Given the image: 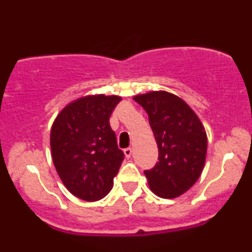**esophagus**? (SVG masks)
Returning a JSON list of instances; mask_svg holds the SVG:
<instances>
[{
  "mask_svg": "<svg viewBox=\"0 0 252 252\" xmlns=\"http://www.w3.org/2000/svg\"><path fill=\"white\" fill-rule=\"evenodd\" d=\"M131 154H132V149L131 148H126L124 149V155H126V158H130V156H131Z\"/></svg>",
  "mask_w": 252,
  "mask_h": 252,
  "instance_id": "esophagus-1",
  "label": "esophagus"
}]
</instances>
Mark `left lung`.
<instances>
[{"instance_id": "left-lung-1", "label": "left lung", "mask_w": 252, "mask_h": 252, "mask_svg": "<svg viewBox=\"0 0 252 252\" xmlns=\"http://www.w3.org/2000/svg\"><path fill=\"white\" fill-rule=\"evenodd\" d=\"M149 117L158 148V162L144 170L153 193L172 199L184 194L200 176L207 152V136L195 112L180 97L152 91L134 97Z\"/></svg>"}]
</instances>
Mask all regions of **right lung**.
<instances>
[{
    "label": "right lung",
    "instance_id": "obj_1",
    "mask_svg": "<svg viewBox=\"0 0 252 252\" xmlns=\"http://www.w3.org/2000/svg\"><path fill=\"white\" fill-rule=\"evenodd\" d=\"M121 99L105 94L78 98L52 126L54 167L66 189L82 200H99L114 186L124 154L109 120Z\"/></svg>",
    "mask_w": 252,
    "mask_h": 252
}]
</instances>
